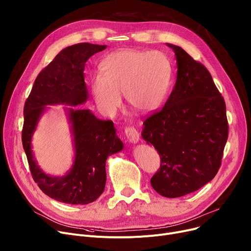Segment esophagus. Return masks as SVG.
<instances>
[{"mask_svg":"<svg viewBox=\"0 0 251 251\" xmlns=\"http://www.w3.org/2000/svg\"><path fill=\"white\" fill-rule=\"evenodd\" d=\"M125 135L129 142L137 143L139 141V133L134 127H128L125 129Z\"/></svg>","mask_w":251,"mask_h":251,"instance_id":"34e87169","label":"esophagus"}]
</instances>
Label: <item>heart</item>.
Here are the masks:
<instances>
[{
  "mask_svg": "<svg viewBox=\"0 0 251 251\" xmlns=\"http://www.w3.org/2000/svg\"><path fill=\"white\" fill-rule=\"evenodd\" d=\"M101 74L92 80V95L103 114L112 116L127 104L138 112L156 110L168 94L172 65L160 51L122 49L109 54L102 63Z\"/></svg>",
  "mask_w": 251,
  "mask_h": 251,
  "instance_id": "obj_1",
  "label": "heart"
}]
</instances>
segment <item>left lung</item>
<instances>
[{
    "mask_svg": "<svg viewBox=\"0 0 251 251\" xmlns=\"http://www.w3.org/2000/svg\"><path fill=\"white\" fill-rule=\"evenodd\" d=\"M176 54L177 75L168 101L143 122L142 138L160 156L150 179L166 198L193 193L218 173L228 138L223 97L209 71L181 47L166 43Z\"/></svg>",
    "mask_w": 251,
    "mask_h": 251,
    "instance_id": "8db88e82",
    "label": "left lung"
}]
</instances>
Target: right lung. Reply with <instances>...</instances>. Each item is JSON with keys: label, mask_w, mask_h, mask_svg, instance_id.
Here are the masks:
<instances>
[{"label": "right lung", "mask_w": 251, "mask_h": 251, "mask_svg": "<svg viewBox=\"0 0 251 251\" xmlns=\"http://www.w3.org/2000/svg\"><path fill=\"white\" fill-rule=\"evenodd\" d=\"M106 45L77 43L62 49L37 75L24 106L22 143L33 179L40 190L58 202L87 205L102 195L106 185V160L123 149L111 120H100L90 111L75 107L85 103L88 89L83 71L88 59ZM64 103L72 126L75 161L63 177H51L37 165L30 139L45 105Z\"/></svg>", "instance_id": "right-lung-1"}]
</instances>
